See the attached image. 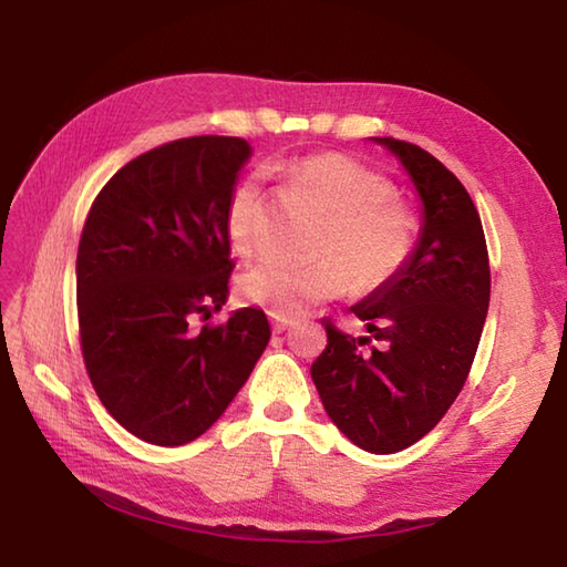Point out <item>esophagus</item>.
<instances>
[{"mask_svg":"<svg viewBox=\"0 0 567 567\" xmlns=\"http://www.w3.org/2000/svg\"><path fill=\"white\" fill-rule=\"evenodd\" d=\"M270 321H272V331H275V334H282V331H285L287 327L295 324V321H292L290 317H280V315H270Z\"/></svg>","mask_w":567,"mask_h":567,"instance_id":"34e87169","label":"esophagus"}]
</instances>
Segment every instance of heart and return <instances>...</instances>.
Returning a JSON list of instances; mask_svg holds the SVG:
<instances>
[{"label":"heart","mask_w":567,"mask_h":567,"mask_svg":"<svg viewBox=\"0 0 567 567\" xmlns=\"http://www.w3.org/2000/svg\"><path fill=\"white\" fill-rule=\"evenodd\" d=\"M290 184L317 216L319 230L312 268L260 262L240 275L238 292L270 315L292 317L315 302L349 290H375L403 268L415 246L413 210L393 198V184L343 154L324 152L290 166ZM262 192L243 182L228 206L230 246L243 255L262 248Z\"/></svg>","instance_id":"heart-1"}]
</instances>
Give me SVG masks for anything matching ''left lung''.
I'll return each mask as SVG.
<instances>
[{"mask_svg": "<svg viewBox=\"0 0 567 567\" xmlns=\"http://www.w3.org/2000/svg\"><path fill=\"white\" fill-rule=\"evenodd\" d=\"M401 162L420 198V236L391 280L351 307L369 337L327 321L312 381L353 445L393 454L435 427L467 381L489 309L480 214L445 164L417 144L371 137ZM377 347L363 350L365 342Z\"/></svg>", "mask_w": 567, "mask_h": 567, "instance_id": "8db88e82", "label": "left lung"}]
</instances>
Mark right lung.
<instances>
[{
  "label": "right lung",
  "mask_w": 567,
  "mask_h": 567,
  "mask_svg": "<svg viewBox=\"0 0 567 567\" xmlns=\"http://www.w3.org/2000/svg\"><path fill=\"white\" fill-rule=\"evenodd\" d=\"M250 157L240 137L162 144L122 166L83 226L75 292L85 369L107 413L150 445L202 437L270 341L255 307L188 327L228 299V206Z\"/></svg>",
  "instance_id": "right-lung-1"
}]
</instances>
